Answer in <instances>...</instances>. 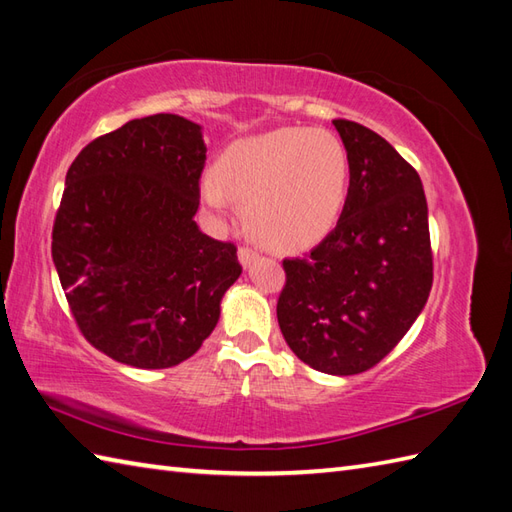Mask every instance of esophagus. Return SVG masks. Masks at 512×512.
Listing matches in <instances>:
<instances>
[{
    "label": "esophagus",
    "mask_w": 512,
    "mask_h": 512,
    "mask_svg": "<svg viewBox=\"0 0 512 512\" xmlns=\"http://www.w3.org/2000/svg\"><path fill=\"white\" fill-rule=\"evenodd\" d=\"M237 259H240V264H242L244 268H251V266L255 264V261L259 259V253L253 251V248L244 246V248H240V251H237Z\"/></svg>",
    "instance_id": "34e87169"
}]
</instances>
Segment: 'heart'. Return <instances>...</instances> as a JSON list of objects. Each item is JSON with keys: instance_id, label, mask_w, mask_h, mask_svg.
<instances>
[{"instance_id": "heart-1", "label": "heart", "mask_w": 512, "mask_h": 512, "mask_svg": "<svg viewBox=\"0 0 512 512\" xmlns=\"http://www.w3.org/2000/svg\"><path fill=\"white\" fill-rule=\"evenodd\" d=\"M349 187V152L331 130L283 126L224 148L202 198L218 211L227 200L242 205L248 233L264 246L303 251L336 229Z\"/></svg>"}]
</instances>
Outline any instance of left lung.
Wrapping results in <instances>:
<instances>
[{
	"instance_id": "1",
	"label": "left lung",
	"mask_w": 512,
	"mask_h": 512,
	"mask_svg": "<svg viewBox=\"0 0 512 512\" xmlns=\"http://www.w3.org/2000/svg\"><path fill=\"white\" fill-rule=\"evenodd\" d=\"M351 161L347 207L303 259H283L281 334L327 375H358L397 347L432 290L427 200L417 170L384 137L334 120Z\"/></svg>"
}]
</instances>
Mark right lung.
<instances>
[{"label": "right lung", "mask_w": 512, "mask_h": 512, "mask_svg": "<svg viewBox=\"0 0 512 512\" xmlns=\"http://www.w3.org/2000/svg\"><path fill=\"white\" fill-rule=\"evenodd\" d=\"M205 159L200 124L159 113L93 139L67 170L52 259L82 336L117 362L192 358L242 275L237 248L194 220Z\"/></svg>", "instance_id": "1"}]
</instances>
